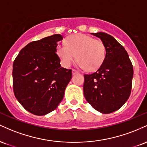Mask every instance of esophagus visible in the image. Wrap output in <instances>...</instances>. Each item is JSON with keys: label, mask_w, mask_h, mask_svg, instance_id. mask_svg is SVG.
<instances>
[{"label": "esophagus", "mask_w": 147, "mask_h": 147, "mask_svg": "<svg viewBox=\"0 0 147 147\" xmlns=\"http://www.w3.org/2000/svg\"><path fill=\"white\" fill-rule=\"evenodd\" d=\"M72 75H75V74H77V73H78V72L77 71V70H75V69H72Z\"/></svg>", "instance_id": "esophagus-1"}]
</instances>
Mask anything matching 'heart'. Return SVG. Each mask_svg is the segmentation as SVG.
Wrapping results in <instances>:
<instances>
[{
    "label": "heart",
    "mask_w": 147,
    "mask_h": 147,
    "mask_svg": "<svg viewBox=\"0 0 147 147\" xmlns=\"http://www.w3.org/2000/svg\"><path fill=\"white\" fill-rule=\"evenodd\" d=\"M65 43V45H57L56 54L65 68L70 66L77 57L80 68H85L87 71H94L102 65L106 59V48L104 43L89 35H70L66 37Z\"/></svg>",
    "instance_id": "heart-1"
}]
</instances>
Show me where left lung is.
Here are the masks:
<instances>
[{
    "instance_id": "1",
    "label": "left lung",
    "mask_w": 147,
    "mask_h": 147,
    "mask_svg": "<svg viewBox=\"0 0 147 147\" xmlns=\"http://www.w3.org/2000/svg\"><path fill=\"white\" fill-rule=\"evenodd\" d=\"M105 45L106 56L98 70L84 75V94L93 109L111 113L124 105L131 94L133 65L125 49L115 38L105 32L91 33Z\"/></svg>"
}]
</instances>
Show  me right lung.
Returning <instances> with one entry per match:
<instances>
[{"instance_id":"right-lung-1","label":"right lung","mask_w":147,"mask_h":147,"mask_svg":"<svg viewBox=\"0 0 147 147\" xmlns=\"http://www.w3.org/2000/svg\"><path fill=\"white\" fill-rule=\"evenodd\" d=\"M61 34L28 43L13 63V90L22 106L36 115L56 109L72 78V70L61 66L56 54Z\"/></svg>"}]
</instances>
